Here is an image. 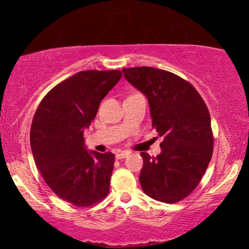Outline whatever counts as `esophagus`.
Listing matches in <instances>:
<instances>
[{
	"instance_id": "obj_1",
	"label": "esophagus",
	"mask_w": 249,
	"mask_h": 249,
	"mask_svg": "<svg viewBox=\"0 0 249 249\" xmlns=\"http://www.w3.org/2000/svg\"><path fill=\"white\" fill-rule=\"evenodd\" d=\"M128 155H129L128 151H120V153H117L115 155V157H116V159H123V158L127 157Z\"/></svg>"
}]
</instances>
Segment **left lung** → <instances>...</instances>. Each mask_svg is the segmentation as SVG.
Segmentation results:
<instances>
[{
	"label": "left lung",
	"mask_w": 249,
	"mask_h": 249,
	"mask_svg": "<svg viewBox=\"0 0 249 249\" xmlns=\"http://www.w3.org/2000/svg\"><path fill=\"white\" fill-rule=\"evenodd\" d=\"M127 81L148 100L153 127L163 141L161 153H142V189L153 199L176 203L195 190L213 154L211 119L190 83L151 67L124 68Z\"/></svg>",
	"instance_id": "obj_1"
}]
</instances>
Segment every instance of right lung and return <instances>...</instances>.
Masks as SVG:
<instances>
[{
	"label": "right lung",
	"instance_id": "1",
	"mask_svg": "<svg viewBox=\"0 0 249 249\" xmlns=\"http://www.w3.org/2000/svg\"><path fill=\"white\" fill-rule=\"evenodd\" d=\"M121 77L120 70L80 71L53 88L34 115L36 166L56 196L79 208L98 203L109 191L114 155L88 150L83 132Z\"/></svg>",
	"mask_w": 249,
	"mask_h": 249
}]
</instances>
